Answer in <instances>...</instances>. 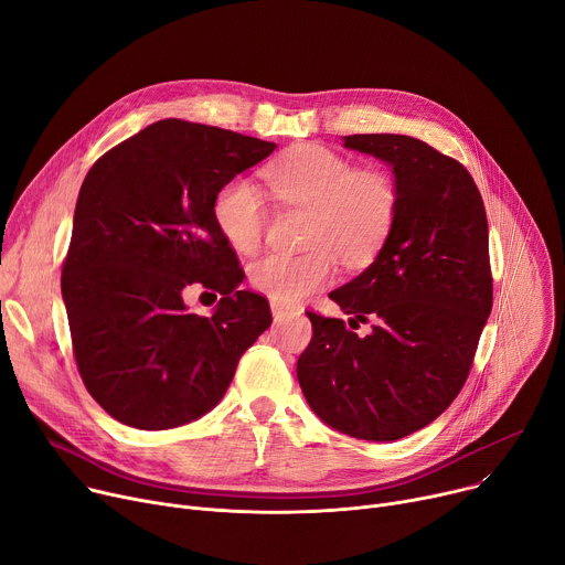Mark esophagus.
I'll use <instances>...</instances> for the list:
<instances>
[{"label": "esophagus", "mask_w": 565, "mask_h": 565, "mask_svg": "<svg viewBox=\"0 0 565 565\" xmlns=\"http://www.w3.org/2000/svg\"><path fill=\"white\" fill-rule=\"evenodd\" d=\"M270 309H273V316H275V320H279V318H284V316H288V313H292V309L290 307H286V305H281V302H270Z\"/></svg>", "instance_id": "1"}]
</instances>
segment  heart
<instances>
[{
	"label": "heart",
	"instance_id": "b5f03b06",
	"mask_svg": "<svg viewBox=\"0 0 565 565\" xmlns=\"http://www.w3.org/2000/svg\"><path fill=\"white\" fill-rule=\"evenodd\" d=\"M288 204L311 211L305 254L270 252L249 266V281L275 302L295 305L335 277V256L361 266L386 241L399 204L395 181L361 170L322 147H307L263 172ZM213 217L222 236L238 252H254L266 232L268 211L256 185L232 179L220 188Z\"/></svg>",
	"mask_w": 565,
	"mask_h": 565
}]
</instances>
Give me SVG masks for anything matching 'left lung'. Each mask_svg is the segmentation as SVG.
Instances as JSON below:
<instances>
[{
	"label": "left lung",
	"instance_id": "8db88e82",
	"mask_svg": "<svg viewBox=\"0 0 565 565\" xmlns=\"http://www.w3.org/2000/svg\"><path fill=\"white\" fill-rule=\"evenodd\" d=\"M343 140L391 166L399 204L380 254L329 292L372 331L361 338L309 311L313 338L297 380L324 425L384 443L434 423L468 380L493 307L488 222L470 172L427 142L402 134Z\"/></svg>",
	"mask_w": 565,
	"mask_h": 565
}]
</instances>
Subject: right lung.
<instances>
[{
    "instance_id": "1",
    "label": "right lung",
    "mask_w": 565,
    "mask_h": 565,
    "mask_svg": "<svg viewBox=\"0 0 565 565\" xmlns=\"http://www.w3.org/2000/svg\"><path fill=\"white\" fill-rule=\"evenodd\" d=\"M275 147L168 118L86 174L61 292L82 380L110 418L145 431L202 418L270 327L268 299L238 288L245 273L213 202ZM193 282L223 295L211 317L186 311L182 288Z\"/></svg>"
}]
</instances>
